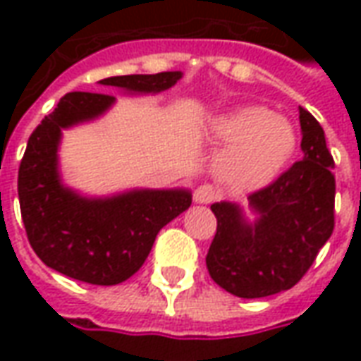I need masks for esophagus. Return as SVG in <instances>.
Wrapping results in <instances>:
<instances>
[{"label":"esophagus","instance_id":"esophagus-1","mask_svg":"<svg viewBox=\"0 0 361 361\" xmlns=\"http://www.w3.org/2000/svg\"><path fill=\"white\" fill-rule=\"evenodd\" d=\"M214 199H216V193L212 185H199L193 191V203L197 204H211Z\"/></svg>","mask_w":361,"mask_h":361}]
</instances>
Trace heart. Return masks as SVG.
Here are the masks:
<instances>
[{
	"label": "heart",
	"instance_id": "heart-1",
	"mask_svg": "<svg viewBox=\"0 0 361 361\" xmlns=\"http://www.w3.org/2000/svg\"><path fill=\"white\" fill-rule=\"evenodd\" d=\"M204 139L226 147L219 176L238 193L269 188L284 173L298 149L292 121L265 106H240L219 114L204 126Z\"/></svg>",
	"mask_w": 361,
	"mask_h": 361
}]
</instances>
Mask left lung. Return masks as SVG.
Instances as JSON below:
<instances>
[{"label": "left lung", "mask_w": 361, "mask_h": 361, "mask_svg": "<svg viewBox=\"0 0 361 361\" xmlns=\"http://www.w3.org/2000/svg\"><path fill=\"white\" fill-rule=\"evenodd\" d=\"M303 160L240 203H212L216 235L207 253L211 279L238 298L290 290L307 272L334 228V162L325 131L300 108Z\"/></svg>", "instance_id": "8db88e82"}]
</instances>
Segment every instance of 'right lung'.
<instances>
[{"mask_svg":"<svg viewBox=\"0 0 361 361\" xmlns=\"http://www.w3.org/2000/svg\"><path fill=\"white\" fill-rule=\"evenodd\" d=\"M181 71L121 75L98 81L121 94H158ZM116 96L69 92L28 139L19 168V203L28 242L44 265L69 279L114 286L133 276L162 228L191 204V189L133 188L85 195L69 188L59 166L63 131L100 119Z\"/></svg>","mask_w":361,"mask_h":361,"instance_id":"add662e5","label":"right lung"}]
</instances>
